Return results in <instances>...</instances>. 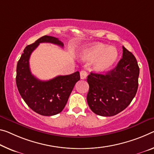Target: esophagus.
Segmentation results:
<instances>
[{"label": "esophagus", "mask_w": 154, "mask_h": 154, "mask_svg": "<svg viewBox=\"0 0 154 154\" xmlns=\"http://www.w3.org/2000/svg\"><path fill=\"white\" fill-rule=\"evenodd\" d=\"M87 76H88V73L86 70H82V71L80 72V77H81V79H86Z\"/></svg>", "instance_id": "esophagus-1"}]
</instances>
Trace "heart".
I'll list each match as a JSON object with an SVG mask.
<instances>
[{"instance_id":"1","label":"heart","mask_w":154,"mask_h":154,"mask_svg":"<svg viewBox=\"0 0 154 154\" xmlns=\"http://www.w3.org/2000/svg\"><path fill=\"white\" fill-rule=\"evenodd\" d=\"M116 48L103 44L97 43L82 50L81 57L85 61H94V69L99 72H106L113 67L118 59Z\"/></svg>"}]
</instances>
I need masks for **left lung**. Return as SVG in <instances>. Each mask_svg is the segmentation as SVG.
<instances>
[{"label":"left lung","mask_w":154,"mask_h":154,"mask_svg":"<svg viewBox=\"0 0 154 154\" xmlns=\"http://www.w3.org/2000/svg\"><path fill=\"white\" fill-rule=\"evenodd\" d=\"M139 71L136 57L123 46V57L114 69L106 74L90 72L87 101L91 110L112 116L125 109L137 92Z\"/></svg>","instance_id":"1"}]
</instances>
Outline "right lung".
Instances as JSON below:
<instances>
[{"mask_svg":"<svg viewBox=\"0 0 154 154\" xmlns=\"http://www.w3.org/2000/svg\"><path fill=\"white\" fill-rule=\"evenodd\" d=\"M49 42L63 47L58 38L45 35L26 46L16 67V86L22 98L32 110L40 115L53 116L63 110L72 90L80 79L79 72L59 75L48 81H41L31 74L29 58L40 43Z\"/></svg>","mask_w":154,"mask_h":154,"instance_id":"add662e5","label":"right lung"}]
</instances>
